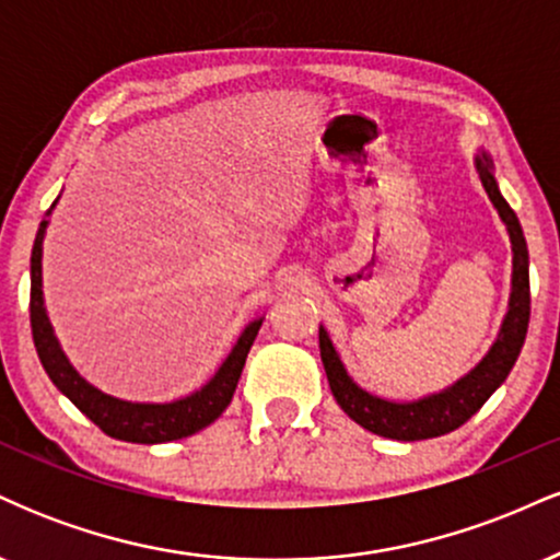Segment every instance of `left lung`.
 Here are the masks:
<instances>
[{
    "mask_svg": "<svg viewBox=\"0 0 560 560\" xmlns=\"http://www.w3.org/2000/svg\"><path fill=\"white\" fill-rule=\"evenodd\" d=\"M477 171L481 184H485L487 195H490L492 205L498 208L500 218L508 226L513 244V292H511V307H508V316L503 320V329H500L498 342L492 345V350L487 352V358L481 361L471 374L460 378L458 384L440 392V395L423 397L419 402H389L382 397L369 395L347 376L342 361H339L337 350H334L331 339L326 337V331H318V345H320V361H324L326 378H329V387L334 400L339 402V408L350 416L352 421L361 423L363 429L374 432L378 436H389V440H402V442H416V440H432V436H442L453 429L464 427L474 413L490 400V395L500 384L505 382V376L511 374L513 363H516L518 352H522L526 329H529V249H526V240L522 223H518L516 213H513L511 205L505 202L500 195L498 182H494L490 171V160L477 158Z\"/></svg>",
    "mask_w": 560,
    "mask_h": 560,
    "instance_id": "1",
    "label": "left lung"
}]
</instances>
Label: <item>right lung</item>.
<instances>
[{
	"label": "right lung",
	"instance_id": "1",
	"mask_svg": "<svg viewBox=\"0 0 560 560\" xmlns=\"http://www.w3.org/2000/svg\"><path fill=\"white\" fill-rule=\"evenodd\" d=\"M47 221L38 226L34 253H31V334H34V345L42 361L44 371L62 395L68 397L75 408L81 410L86 419H92L96 427L107 436L124 442H139V445H155V442L182 440L199 432V429L210 427L223 410L229 408L231 397H234L236 382H240L247 352L258 337L262 320L249 324L236 342L231 355L223 361L218 374L205 384L195 395L184 397V400L168 405H141L115 400L110 395H102L92 384H86L75 374L73 365L62 355L60 345H57L52 326H49L47 313H44L42 300V242Z\"/></svg>",
	"mask_w": 560,
	"mask_h": 560
}]
</instances>
